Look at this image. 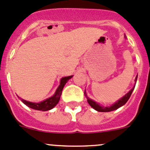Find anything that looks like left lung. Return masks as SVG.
<instances>
[{
  "label": "left lung",
  "instance_id": "8db88e82",
  "mask_svg": "<svg viewBox=\"0 0 150 150\" xmlns=\"http://www.w3.org/2000/svg\"><path fill=\"white\" fill-rule=\"evenodd\" d=\"M137 78H138V75H137V76L135 77V83H136V81H137ZM135 84L134 85L133 88H132L130 91H129V92H127V94H126L124 97L120 98L119 100H117V101H116L115 103H113V104H112L111 106H108V107H103V106H100L98 103H97V102H96L95 100L89 98L87 96V95H86V91L84 92V94H85V96L86 97V99H87V102L89 103V104L90 105L91 107L94 109V110H96V111L98 112H111V111H113V110H117V109L120 108L121 107L124 106V105L127 103V100H129V98H130L131 95H132V92H133L134 89H135Z\"/></svg>",
  "mask_w": 150,
  "mask_h": 150
}]
</instances>
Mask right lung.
<instances>
[{"mask_svg":"<svg viewBox=\"0 0 150 150\" xmlns=\"http://www.w3.org/2000/svg\"><path fill=\"white\" fill-rule=\"evenodd\" d=\"M72 76L73 75L64 77V78H61V81H60V85L56 89L54 94L52 97L46 99V100H43L40 103H33V102L27 101V100H23V99H21V101L25 105H26L27 107H30L33 110H40V111H48V110H52L59 102L60 98H61V93H62V90L64 89V86H65V84L67 83L69 80L72 78Z\"/></svg>","mask_w":150,"mask_h":150,"instance_id":"obj_1","label":"right lung"}]
</instances>
